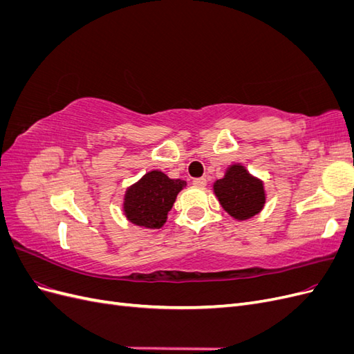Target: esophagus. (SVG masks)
<instances>
[{"instance_id": "obj_1", "label": "esophagus", "mask_w": 354, "mask_h": 354, "mask_svg": "<svg viewBox=\"0 0 354 354\" xmlns=\"http://www.w3.org/2000/svg\"><path fill=\"white\" fill-rule=\"evenodd\" d=\"M194 185H195V186H198V187L207 186V178H205V177H198V178H194Z\"/></svg>"}]
</instances>
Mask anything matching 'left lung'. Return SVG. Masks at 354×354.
I'll use <instances>...</instances> for the list:
<instances>
[{"instance_id": "8db88e82", "label": "left lung", "mask_w": 354, "mask_h": 354, "mask_svg": "<svg viewBox=\"0 0 354 354\" xmlns=\"http://www.w3.org/2000/svg\"><path fill=\"white\" fill-rule=\"evenodd\" d=\"M214 192L221 207L238 220L255 216L261 211L266 201L263 183L246 173L242 165L230 167L226 176L216 181Z\"/></svg>"}]
</instances>
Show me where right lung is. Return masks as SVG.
Masks as SVG:
<instances>
[{
    "label": "right lung",
    "instance_id": "add662e5",
    "mask_svg": "<svg viewBox=\"0 0 354 354\" xmlns=\"http://www.w3.org/2000/svg\"><path fill=\"white\" fill-rule=\"evenodd\" d=\"M185 186L183 180H171L160 171H152L127 190L125 216L137 226L162 227L178 192Z\"/></svg>",
    "mask_w": 354,
    "mask_h": 354
}]
</instances>
